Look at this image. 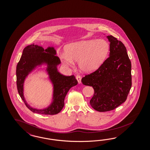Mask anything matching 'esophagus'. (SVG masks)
I'll list each match as a JSON object with an SVG mask.
<instances>
[{"label":"esophagus","instance_id":"34e87169","mask_svg":"<svg viewBox=\"0 0 150 150\" xmlns=\"http://www.w3.org/2000/svg\"><path fill=\"white\" fill-rule=\"evenodd\" d=\"M76 79L78 81L79 83L80 84L81 83V77L80 76H79V75H77L76 76Z\"/></svg>","mask_w":150,"mask_h":150}]
</instances>
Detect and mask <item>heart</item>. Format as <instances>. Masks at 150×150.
Masks as SVG:
<instances>
[{"label":"heart","instance_id":"obj_1","mask_svg":"<svg viewBox=\"0 0 150 150\" xmlns=\"http://www.w3.org/2000/svg\"><path fill=\"white\" fill-rule=\"evenodd\" d=\"M110 45L103 40H81L68 45L61 55L63 64L72 67L78 61L79 67L85 73L98 69L109 52Z\"/></svg>","mask_w":150,"mask_h":150}]
</instances>
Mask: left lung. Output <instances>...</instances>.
<instances>
[{
	"mask_svg": "<svg viewBox=\"0 0 150 150\" xmlns=\"http://www.w3.org/2000/svg\"><path fill=\"white\" fill-rule=\"evenodd\" d=\"M110 56L95 71L82 79V83L94 88L90 101L93 108L100 112L116 108L126 101L131 88V62L124 44L112 35Z\"/></svg>",
	"mask_w": 150,
	"mask_h": 150,
	"instance_id": "obj_1",
	"label": "left lung"
}]
</instances>
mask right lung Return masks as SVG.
Masks as SVG:
<instances>
[{
  "mask_svg": "<svg viewBox=\"0 0 150 150\" xmlns=\"http://www.w3.org/2000/svg\"><path fill=\"white\" fill-rule=\"evenodd\" d=\"M56 55V51L52 47L44 49L36 44H31L24 49L21 58L16 68L17 87L19 94L26 106L33 113L54 115L59 113L64 105V99L70 89L77 84L74 75L66 76L59 73L57 66L61 61ZM45 65L49 79L53 86L52 102L44 109H37L30 106L23 96V84L25 78L37 67Z\"/></svg>",
  "mask_w": 150,
  "mask_h": 150,
  "instance_id": "1",
  "label": "right lung"
}]
</instances>
